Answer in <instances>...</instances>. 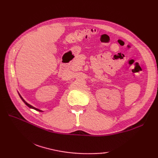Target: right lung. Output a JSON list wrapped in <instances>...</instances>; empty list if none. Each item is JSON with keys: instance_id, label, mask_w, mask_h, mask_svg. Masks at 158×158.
I'll return each instance as SVG.
<instances>
[{"instance_id": "1", "label": "right lung", "mask_w": 158, "mask_h": 158, "mask_svg": "<svg viewBox=\"0 0 158 158\" xmlns=\"http://www.w3.org/2000/svg\"><path fill=\"white\" fill-rule=\"evenodd\" d=\"M18 94H19V97H20V98H21V99L22 100V101L23 102H24L25 104H26V105H27L28 107H29V108H31V109H35V110H38V111H42V110H40V109H36V108H35V107H34V106H32V105H30V104H28V102H26V101H25V100H24V99H23V98H22V97L21 96V95H20L19 94V93L18 92Z\"/></svg>"}]
</instances>
